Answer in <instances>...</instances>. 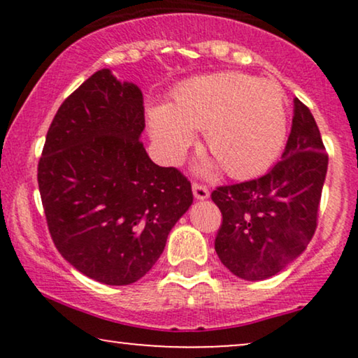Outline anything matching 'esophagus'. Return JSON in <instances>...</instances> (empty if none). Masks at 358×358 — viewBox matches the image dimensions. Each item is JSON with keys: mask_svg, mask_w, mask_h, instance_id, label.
I'll use <instances>...</instances> for the list:
<instances>
[{"mask_svg": "<svg viewBox=\"0 0 358 358\" xmlns=\"http://www.w3.org/2000/svg\"><path fill=\"white\" fill-rule=\"evenodd\" d=\"M192 190H194V197L197 199V200H205V199H208V195H210L208 189L205 187L203 184H200V182H194L192 184Z\"/></svg>", "mask_w": 358, "mask_h": 358, "instance_id": "esophagus-1", "label": "esophagus"}]
</instances>
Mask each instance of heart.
Here are the masks:
<instances>
[{
	"mask_svg": "<svg viewBox=\"0 0 358 358\" xmlns=\"http://www.w3.org/2000/svg\"><path fill=\"white\" fill-rule=\"evenodd\" d=\"M190 130H202L203 146L231 178H252L285 145V92L275 81L234 71L190 78L168 106L150 110V131L161 156L178 163L192 141Z\"/></svg>",
	"mask_w": 358,
	"mask_h": 358,
	"instance_id": "1",
	"label": "heart"
}]
</instances>
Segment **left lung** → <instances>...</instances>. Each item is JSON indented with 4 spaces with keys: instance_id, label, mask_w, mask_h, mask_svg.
I'll list each match as a JSON object with an SVG mask.
<instances>
[{
    "instance_id": "1",
    "label": "left lung",
    "mask_w": 358,
    "mask_h": 358,
    "mask_svg": "<svg viewBox=\"0 0 358 358\" xmlns=\"http://www.w3.org/2000/svg\"><path fill=\"white\" fill-rule=\"evenodd\" d=\"M326 173L315 117L295 99L282 159L261 178L212 192L222 212L215 251L223 266L244 280H264L300 256L316 231Z\"/></svg>"
}]
</instances>
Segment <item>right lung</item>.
<instances>
[{
  "instance_id": "right-lung-1",
  "label": "right lung",
  "mask_w": 358,
  "mask_h": 358,
  "mask_svg": "<svg viewBox=\"0 0 358 358\" xmlns=\"http://www.w3.org/2000/svg\"><path fill=\"white\" fill-rule=\"evenodd\" d=\"M143 129L141 91L104 68L63 101L38 159L53 244L76 271L106 285L140 280L194 200L179 169L150 159Z\"/></svg>"
}]
</instances>
